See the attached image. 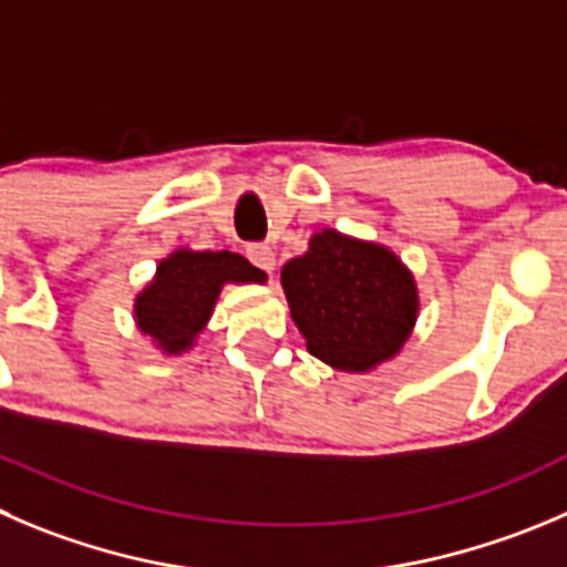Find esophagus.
<instances>
[{
  "label": "esophagus",
  "mask_w": 567,
  "mask_h": 567,
  "mask_svg": "<svg viewBox=\"0 0 567 567\" xmlns=\"http://www.w3.org/2000/svg\"><path fill=\"white\" fill-rule=\"evenodd\" d=\"M247 258H250V261L256 264L258 269H264V272H272V269H275V252H272V247H267V245H250V247H247Z\"/></svg>",
  "instance_id": "esophagus-1"
}]
</instances>
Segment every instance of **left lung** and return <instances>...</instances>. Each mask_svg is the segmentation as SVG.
<instances>
[{
	"label": "left lung",
	"instance_id": "1",
	"mask_svg": "<svg viewBox=\"0 0 567 567\" xmlns=\"http://www.w3.org/2000/svg\"><path fill=\"white\" fill-rule=\"evenodd\" d=\"M280 284L309 353L344 373L392 359L417 320V289L395 252L337 230L311 236Z\"/></svg>",
	"mask_w": 567,
	"mask_h": 567
}]
</instances>
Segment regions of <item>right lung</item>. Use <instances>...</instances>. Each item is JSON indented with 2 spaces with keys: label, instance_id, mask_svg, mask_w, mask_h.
<instances>
[{
  "label": "right lung",
  "instance_id": "add662e5",
  "mask_svg": "<svg viewBox=\"0 0 567 567\" xmlns=\"http://www.w3.org/2000/svg\"><path fill=\"white\" fill-rule=\"evenodd\" d=\"M264 280L267 275L239 252L177 250L158 264L153 284L136 298V322L166 353H181L206 328L225 284Z\"/></svg>",
  "mask_w": 567,
  "mask_h": 567
}]
</instances>
